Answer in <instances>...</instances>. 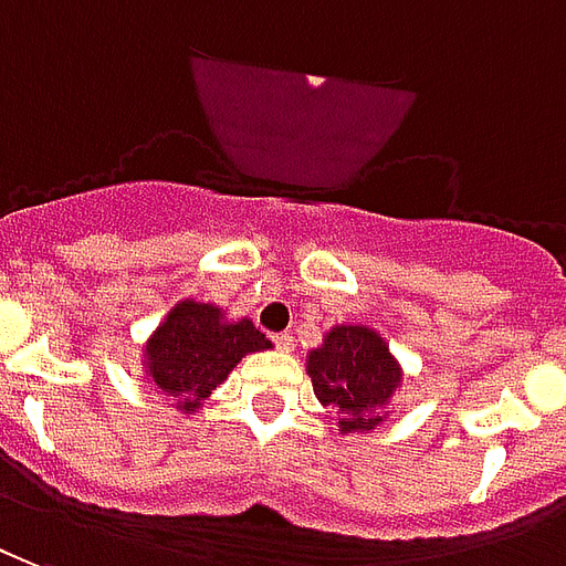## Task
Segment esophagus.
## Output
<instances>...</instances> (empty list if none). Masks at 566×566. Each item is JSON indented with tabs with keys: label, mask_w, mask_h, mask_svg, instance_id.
I'll list each match as a JSON object with an SVG mask.
<instances>
[{
	"label": "esophagus",
	"mask_w": 566,
	"mask_h": 566,
	"mask_svg": "<svg viewBox=\"0 0 566 566\" xmlns=\"http://www.w3.org/2000/svg\"><path fill=\"white\" fill-rule=\"evenodd\" d=\"M274 344H277L280 353H292L295 349V340L289 334H274Z\"/></svg>",
	"instance_id": "esophagus-1"
}]
</instances>
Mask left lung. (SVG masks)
Segmentation results:
<instances>
[{
	"label": "left lung",
	"instance_id": "left-lung-1",
	"mask_svg": "<svg viewBox=\"0 0 566 566\" xmlns=\"http://www.w3.org/2000/svg\"><path fill=\"white\" fill-rule=\"evenodd\" d=\"M313 395L337 416L340 434H370L391 413L401 391L403 368L391 356L386 337L370 325L340 323L323 334L307 353Z\"/></svg>",
	"mask_w": 566,
	"mask_h": 566
}]
</instances>
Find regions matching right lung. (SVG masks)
<instances>
[{"label": "right lung", "mask_w": 566, "mask_h": 566, "mask_svg": "<svg viewBox=\"0 0 566 566\" xmlns=\"http://www.w3.org/2000/svg\"><path fill=\"white\" fill-rule=\"evenodd\" d=\"M262 349H271V340L247 316L232 319L213 301L184 298L144 340L142 382L165 395L177 413H198L241 358Z\"/></svg>", "instance_id": "right-lung-1"}]
</instances>
